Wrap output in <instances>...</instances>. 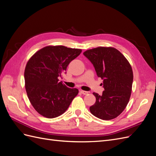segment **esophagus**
<instances>
[{"label":"esophagus","mask_w":156,"mask_h":156,"mask_svg":"<svg viewBox=\"0 0 156 156\" xmlns=\"http://www.w3.org/2000/svg\"><path fill=\"white\" fill-rule=\"evenodd\" d=\"M80 92H81V94H83V95H87V94H88V92L84 91V90H81V91H80Z\"/></svg>","instance_id":"34e87169"}]
</instances>
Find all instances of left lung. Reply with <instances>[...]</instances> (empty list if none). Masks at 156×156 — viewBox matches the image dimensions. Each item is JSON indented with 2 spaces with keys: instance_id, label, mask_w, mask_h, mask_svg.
<instances>
[{
  "instance_id": "1",
  "label": "left lung",
  "mask_w": 156,
  "mask_h": 156,
  "mask_svg": "<svg viewBox=\"0 0 156 156\" xmlns=\"http://www.w3.org/2000/svg\"><path fill=\"white\" fill-rule=\"evenodd\" d=\"M83 55L94 65L103 80L102 95L94 92L96 101L90 111L98 119L112 120L124 111L129 101L133 74L131 66L120 52L111 47H98Z\"/></svg>"
}]
</instances>
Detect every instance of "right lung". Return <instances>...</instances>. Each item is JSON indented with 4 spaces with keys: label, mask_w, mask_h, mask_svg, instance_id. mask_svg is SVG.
Returning a JSON list of instances; mask_svg holds the SVG:
<instances>
[{
    "label": "right lung",
    "mask_w": 156,
    "mask_h": 156,
    "mask_svg": "<svg viewBox=\"0 0 156 156\" xmlns=\"http://www.w3.org/2000/svg\"><path fill=\"white\" fill-rule=\"evenodd\" d=\"M81 52L63 45H48L36 52L27 62L26 92L31 105L41 116L53 119L62 115L78 94V89L66 87L58 77Z\"/></svg>",
    "instance_id": "add662e5"
}]
</instances>
